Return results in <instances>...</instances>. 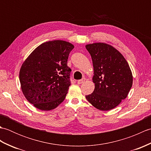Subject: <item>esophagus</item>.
<instances>
[{"label": "esophagus", "mask_w": 151, "mask_h": 151, "mask_svg": "<svg viewBox=\"0 0 151 151\" xmlns=\"http://www.w3.org/2000/svg\"><path fill=\"white\" fill-rule=\"evenodd\" d=\"M86 81V78H82L81 80H79V81H78L77 83L78 84H82V83H84Z\"/></svg>", "instance_id": "34e87169"}]
</instances>
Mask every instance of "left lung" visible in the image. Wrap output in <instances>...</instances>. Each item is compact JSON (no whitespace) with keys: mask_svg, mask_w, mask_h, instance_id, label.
I'll list each match as a JSON object with an SVG mask.
<instances>
[{"mask_svg":"<svg viewBox=\"0 0 151 151\" xmlns=\"http://www.w3.org/2000/svg\"><path fill=\"white\" fill-rule=\"evenodd\" d=\"M93 66L95 89L86 98L95 108L109 111L126 99L133 76L127 61L119 51L106 43L87 44Z\"/></svg>","mask_w":151,"mask_h":151,"instance_id":"8db88e82","label":"left lung"}]
</instances>
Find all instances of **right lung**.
<instances>
[{"label":"right lung","instance_id":"right-lung-1","mask_svg":"<svg viewBox=\"0 0 151 151\" xmlns=\"http://www.w3.org/2000/svg\"><path fill=\"white\" fill-rule=\"evenodd\" d=\"M74 47L63 40L47 41L22 63L19 71L21 90L34 107L49 111L64 101L70 85L71 69L67 66V60Z\"/></svg>","mask_w":151,"mask_h":151}]
</instances>
